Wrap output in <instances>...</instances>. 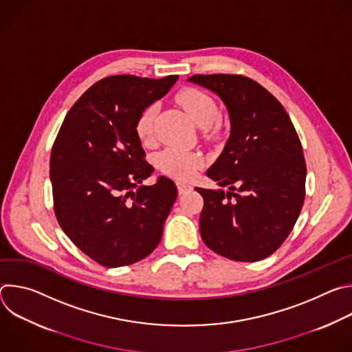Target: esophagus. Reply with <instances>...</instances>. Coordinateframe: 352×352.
<instances>
[{
    "instance_id": "esophagus-1",
    "label": "esophagus",
    "mask_w": 352,
    "mask_h": 352,
    "mask_svg": "<svg viewBox=\"0 0 352 352\" xmlns=\"http://www.w3.org/2000/svg\"><path fill=\"white\" fill-rule=\"evenodd\" d=\"M177 186H178L179 193H185L188 190H192V185L185 182V181H177Z\"/></svg>"
}]
</instances>
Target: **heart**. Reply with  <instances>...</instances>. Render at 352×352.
<instances>
[{
  "instance_id": "1",
  "label": "heart",
  "mask_w": 352,
  "mask_h": 352,
  "mask_svg": "<svg viewBox=\"0 0 352 352\" xmlns=\"http://www.w3.org/2000/svg\"><path fill=\"white\" fill-rule=\"evenodd\" d=\"M178 103L200 128L212 126L220 116L216 100L206 91L197 87H185L177 94ZM157 104L150 103L142 109L135 122V132L143 143L155 139V122L157 117ZM159 170L177 179H189L206 164V157L197 150L168 146L156 155Z\"/></svg>"
}]
</instances>
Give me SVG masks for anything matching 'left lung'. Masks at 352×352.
<instances>
[{"label": "left lung", "mask_w": 352, "mask_h": 352, "mask_svg": "<svg viewBox=\"0 0 352 352\" xmlns=\"http://www.w3.org/2000/svg\"><path fill=\"white\" fill-rule=\"evenodd\" d=\"M217 93L231 133L208 177L228 192L195 188L205 205L199 228L213 252L236 262L262 261L281 246L305 200L302 144L278 100L242 75H193Z\"/></svg>", "instance_id": "obj_1"}]
</instances>
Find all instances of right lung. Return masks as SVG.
<instances>
[{
    "label": "right lung",
    "instance_id": "add662e5",
    "mask_svg": "<svg viewBox=\"0 0 352 352\" xmlns=\"http://www.w3.org/2000/svg\"><path fill=\"white\" fill-rule=\"evenodd\" d=\"M177 75H116L90 86L68 111L50 157L54 213L85 255L106 267L136 263L157 248L175 202V184L150 174L135 122Z\"/></svg>",
    "mask_w": 352,
    "mask_h": 352
}]
</instances>
